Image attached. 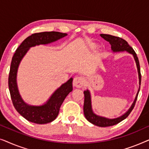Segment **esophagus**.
<instances>
[{"mask_svg": "<svg viewBox=\"0 0 149 149\" xmlns=\"http://www.w3.org/2000/svg\"><path fill=\"white\" fill-rule=\"evenodd\" d=\"M85 84V79L82 77H76L73 80V85L77 88H81Z\"/></svg>", "mask_w": 149, "mask_h": 149, "instance_id": "obj_1", "label": "esophagus"}]
</instances>
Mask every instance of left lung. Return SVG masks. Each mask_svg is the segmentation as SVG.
<instances>
[{
	"mask_svg": "<svg viewBox=\"0 0 149 149\" xmlns=\"http://www.w3.org/2000/svg\"><path fill=\"white\" fill-rule=\"evenodd\" d=\"M100 36L102 37L104 39H105L107 41L109 42V43L111 45V49L113 52H122V51H127L130 54H132L134 57L135 59L136 65H137L138 68V75H139V83L140 85L141 83V74H140V64L139 60H138V56L136 55V52H134L133 48L131 46L129 45L127 42L125 40L123 39V38L118 37V36H115L113 35H110V34H101ZM140 89L138 91L137 95H136L135 100H134L133 104L129 109L127 113L122 115L121 117L116 118V119H109L107 118L98 117V116L95 115L93 114L91 110V98H90V93L88 90L84 91V106H83V112H84V115L85 118L88 121L90 122L93 125L99 126V127H109V126L115 125L116 124L120 123V122L123 121L125 119H126L130 113L132 111V110L134 108V106L136 104V100L138 98V95L139 93Z\"/></svg>",
	"mask_w": 149,
	"mask_h": 149,
	"instance_id": "1",
	"label": "left lung"
}]
</instances>
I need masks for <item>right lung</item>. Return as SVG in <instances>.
Returning <instances> with one entry per match:
<instances>
[{
    "instance_id": "add662e5",
    "label": "right lung",
    "mask_w": 149,
    "mask_h": 149,
    "mask_svg": "<svg viewBox=\"0 0 149 149\" xmlns=\"http://www.w3.org/2000/svg\"><path fill=\"white\" fill-rule=\"evenodd\" d=\"M66 35V33L54 31L32 34L18 47L12 58L8 79L10 95L16 111L28 121L37 124H45L56 119L64 99L72 91V78L57 89L45 104L40 107L29 106L20 97L16 83L17 68L20 61L31 47L49 43Z\"/></svg>"
}]
</instances>
